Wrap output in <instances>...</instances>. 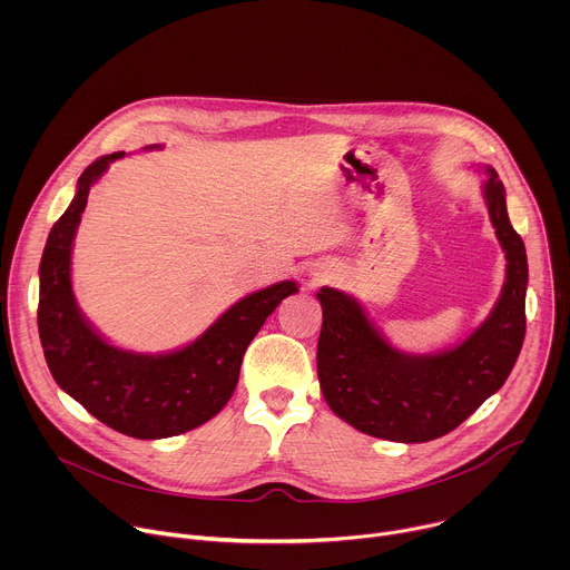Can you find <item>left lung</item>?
<instances>
[{
    "label": "left lung",
    "mask_w": 570,
    "mask_h": 570,
    "mask_svg": "<svg viewBox=\"0 0 570 570\" xmlns=\"http://www.w3.org/2000/svg\"><path fill=\"white\" fill-rule=\"evenodd\" d=\"M487 212L508 259L501 297L458 347L415 356L394 350L347 293L324 286L317 379L330 409L365 435L429 442L458 429L510 376L525 338L528 257L510 223L505 187L487 167Z\"/></svg>",
    "instance_id": "1"
}]
</instances>
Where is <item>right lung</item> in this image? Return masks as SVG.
<instances>
[{
	"instance_id": "add662e5",
	"label": "right lung",
	"mask_w": 570,
	"mask_h": 570,
	"mask_svg": "<svg viewBox=\"0 0 570 570\" xmlns=\"http://www.w3.org/2000/svg\"><path fill=\"white\" fill-rule=\"evenodd\" d=\"M101 155L80 174L67 212L53 223L40 262L38 332L56 383L106 426L137 440L174 438L223 411L248 345L277 304L297 293L279 282L238 299L191 345L169 354H135L106 343L80 313L71 291V243L90 187L110 161Z\"/></svg>"
}]
</instances>
